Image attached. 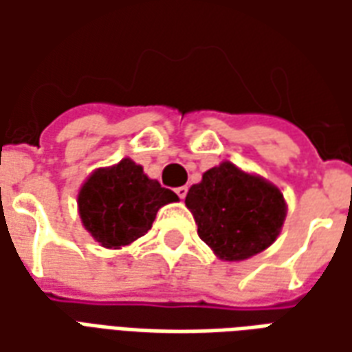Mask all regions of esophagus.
<instances>
[{
	"mask_svg": "<svg viewBox=\"0 0 352 352\" xmlns=\"http://www.w3.org/2000/svg\"><path fill=\"white\" fill-rule=\"evenodd\" d=\"M175 192H177V196H179V198L184 199V198H186V194H188V188H186V186H179V188H175Z\"/></svg>",
	"mask_w": 352,
	"mask_h": 352,
	"instance_id": "1",
	"label": "esophagus"
}]
</instances>
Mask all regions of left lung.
Segmentation results:
<instances>
[{
	"mask_svg": "<svg viewBox=\"0 0 352 352\" xmlns=\"http://www.w3.org/2000/svg\"><path fill=\"white\" fill-rule=\"evenodd\" d=\"M198 236L221 260L239 262L258 254L279 237L287 217L280 190L232 162L207 169L184 199Z\"/></svg>",
	"mask_w": 352,
	"mask_h": 352,
	"instance_id": "left-lung-1",
	"label": "left lung"
}]
</instances>
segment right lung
<instances>
[{"label":"right lung","mask_w":352,"mask_h":352,"mask_svg":"<svg viewBox=\"0 0 352 352\" xmlns=\"http://www.w3.org/2000/svg\"><path fill=\"white\" fill-rule=\"evenodd\" d=\"M177 199L175 192L124 158L111 168L96 169L80 186L77 204L90 236L105 249H120L145 236L158 209Z\"/></svg>","instance_id":"obj_1"}]
</instances>
